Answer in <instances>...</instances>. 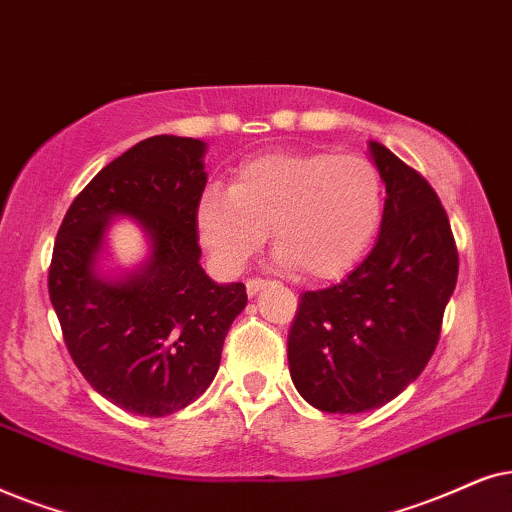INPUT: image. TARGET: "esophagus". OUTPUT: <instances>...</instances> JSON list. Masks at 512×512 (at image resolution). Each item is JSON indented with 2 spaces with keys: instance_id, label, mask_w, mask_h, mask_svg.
<instances>
[{
  "instance_id": "esophagus-1",
  "label": "esophagus",
  "mask_w": 512,
  "mask_h": 512,
  "mask_svg": "<svg viewBox=\"0 0 512 512\" xmlns=\"http://www.w3.org/2000/svg\"><path fill=\"white\" fill-rule=\"evenodd\" d=\"M264 285H267V281H262V278H250L248 283H245V290H248L250 297H255L257 292H260Z\"/></svg>"
}]
</instances>
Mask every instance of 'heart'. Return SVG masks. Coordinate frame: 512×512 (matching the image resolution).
<instances>
[{
  "label": "heart",
  "mask_w": 512,
  "mask_h": 512,
  "mask_svg": "<svg viewBox=\"0 0 512 512\" xmlns=\"http://www.w3.org/2000/svg\"><path fill=\"white\" fill-rule=\"evenodd\" d=\"M384 217V180L360 154L278 149L245 159L229 189H208L196 229L224 274H238L271 241L283 267L330 281L363 260Z\"/></svg>",
  "instance_id": "b5f03b06"
}]
</instances>
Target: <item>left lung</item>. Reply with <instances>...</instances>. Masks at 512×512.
Returning a JSON list of instances; mask_svg holds the SVG:
<instances>
[{"label":"left lung","mask_w":512,"mask_h":512,"mask_svg":"<svg viewBox=\"0 0 512 512\" xmlns=\"http://www.w3.org/2000/svg\"><path fill=\"white\" fill-rule=\"evenodd\" d=\"M370 156L386 185L377 245L342 283L299 297L288 335L292 384L330 414L377 410L424 372L459 276L433 187L381 142Z\"/></svg>","instance_id":"left-lung-1"}]
</instances>
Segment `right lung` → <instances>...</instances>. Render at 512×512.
Returning <instances> with one entry per match:
<instances>
[{
  "label": "right lung",
  "instance_id": "right-lung-1",
  "mask_svg": "<svg viewBox=\"0 0 512 512\" xmlns=\"http://www.w3.org/2000/svg\"><path fill=\"white\" fill-rule=\"evenodd\" d=\"M206 142L154 135L107 163L58 229L49 297L67 351L109 403L140 417L185 410L215 379L224 337L245 309L243 283L201 267L196 206ZM124 214L146 231V264L102 275L106 229Z\"/></svg>",
  "mask_w": 512,
  "mask_h": 512
}]
</instances>
